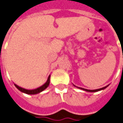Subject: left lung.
<instances>
[{"label":"left lung","mask_w":123,"mask_h":123,"mask_svg":"<svg viewBox=\"0 0 123 123\" xmlns=\"http://www.w3.org/2000/svg\"><path fill=\"white\" fill-rule=\"evenodd\" d=\"M73 86H75V87H77V88H79V89H80V90H83V91H86V92H99V91H100V90H104V89H106V87H107L108 86H109V85H108V86H105V87H102V88H100V89H97V90H87V89H84V88H82V87H77V86H75V85H73Z\"/></svg>","instance_id":"1"}]
</instances>
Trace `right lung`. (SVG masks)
Wrapping results in <instances>:
<instances>
[{
    "label": "right lung",
    "instance_id": "obj_1",
    "mask_svg": "<svg viewBox=\"0 0 123 123\" xmlns=\"http://www.w3.org/2000/svg\"><path fill=\"white\" fill-rule=\"evenodd\" d=\"M50 75L48 76L46 82L45 83L44 85H42V86H40V87H37L36 89H34V90H27V89L23 88V87H19V86L16 85V84H14V85H15V86L18 90H19L20 92H23V93H27V94H30V95H34V94H37V93H40L42 91H44V90H46L48 87L49 84H50Z\"/></svg>",
    "mask_w": 123,
    "mask_h": 123
}]
</instances>
